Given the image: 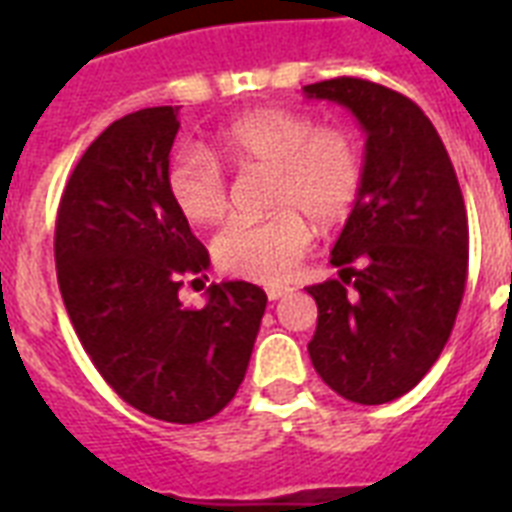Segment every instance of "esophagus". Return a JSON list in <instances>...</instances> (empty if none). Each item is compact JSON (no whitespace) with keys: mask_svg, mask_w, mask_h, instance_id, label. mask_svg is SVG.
Masks as SVG:
<instances>
[{"mask_svg":"<svg viewBox=\"0 0 512 512\" xmlns=\"http://www.w3.org/2000/svg\"><path fill=\"white\" fill-rule=\"evenodd\" d=\"M268 292V300H281V297H287L292 292V287H279V284H273V287L265 289Z\"/></svg>","mask_w":512,"mask_h":512,"instance_id":"esophagus-1","label":"esophagus"}]
</instances>
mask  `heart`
I'll return each instance as SVG.
<instances>
[{
  "instance_id": "heart-1",
  "label": "heart",
  "mask_w": 512,
  "mask_h": 512,
  "mask_svg": "<svg viewBox=\"0 0 512 512\" xmlns=\"http://www.w3.org/2000/svg\"><path fill=\"white\" fill-rule=\"evenodd\" d=\"M215 155L236 170H271V204L265 220H231L215 236L212 255L220 271L279 284L295 273L311 247L313 223L337 225L356 204L364 164L348 132L295 111L263 108L233 119L217 132ZM167 193L193 225H212L228 212V180L209 151L180 148L167 167Z\"/></svg>"
}]
</instances>
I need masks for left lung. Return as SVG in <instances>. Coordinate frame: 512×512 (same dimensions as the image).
I'll return each mask as SVG.
<instances>
[{
	"mask_svg": "<svg viewBox=\"0 0 512 512\" xmlns=\"http://www.w3.org/2000/svg\"><path fill=\"white\" fill-rule=\"evenodd\" d=\"M366 132L361 191L332 249L340 279L319 305L308 353L353 404H388L428 374L452 335L468 279V215L452 159L422 108L382 84L340 76L303 87Z\"/></svg>",
	"mask_w": 512,
	"mask_h": 512,
	"instance_id": "obj_1",
	"label": "left lung"
}]
</instances>
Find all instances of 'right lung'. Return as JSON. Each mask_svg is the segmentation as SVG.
<instances>
[{
  "instance_id": "1",
  "label": "right lung",
  "mask_w": 512,
  "mask_h": 512,
  "mask_svg": "<svg viewBox=\"0 0 512 512\" xmlns=\"http://www.w3.org/2000/svg\"><path fill=\"white\" fill-rule=\"evenodd\" d=\"M177 111L122 116L84 151L60 199L55 265L68 319L103 380L148 417L193 425L236 396L268 297L247 281L212 284L204 308L177 297L183 279L209 268L167 193Z\"/></svg>"
}]
</instances>
